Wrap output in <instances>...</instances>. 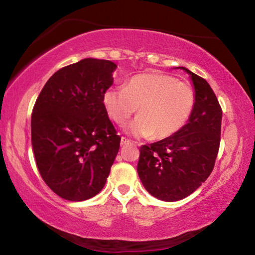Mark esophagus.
<instances>
[{"label":"esophagus","mask_w":255,"mask_h":255,"mask_svg":"<svg viewBox=\"0 0 255 255\" xmlns=\"http://www.w3.org/2000/svg\"><path fill=\"white\" fill-rule=\"evenodd\" d=\"M129 143H130V140L127 139L126 137H122V140H120V144H122V146L127 145V144H129Z\"/></svg>","instance_id":"1"}]
</instances>
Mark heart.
Listing matches in <instances>:
<instances>
[{"label":"heart","instance_id":"b5f03b06","mask_svg":"<svg viewBox=\"0 0 255 255\" xmlns=\"http://www.w3.org/2000/svg\"><path fill=\"white\" fill-rule=\"evenodd\" d=\"M102 101L108 116L119 126L126 124L138 108L139 116L126 129L129 135L164 139L188 122L196 94L191 85L175 76L153 72L132 76L124 88L107 89Z\"/></svg>","mask_w":255,"mask_h":255}]
</instances>
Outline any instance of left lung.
<instances>
[{"instance_id": "obj_1", "label": "left lung", "mask_w": 255, "mask_h": 255, "mask_svg": "<svg viewBox=\"0 0 255 255\" xmlns=\"http://www.w3.org/2000/svg\"><path fill=\"white\" fill-rule=\"evenodd\" d=\"M190 75L196 102L188 123L172 135L140 147L137 172L145 189L163 201L191 195L214 169L221 143L222 108L205 79Z\"/></svg>"}]
</instances>
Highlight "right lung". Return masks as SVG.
Listing matches in <instances>:
<instances>
[{
  "label": "right lung",
  "instance_id": "right-lung-1",
  "mask_svg": "<svg viewBox=\"0 0 255 255\" xmlns=\"http://www.w3.org/2000/svg\"><path fill=\"white\" fill-rule=\"evenodd\" d=\"M117 65L84 58L50 76L34 103L31 143L45 183L59 197L83 201L105 187L120 138L103 106Z\"/></svg>",
  "mask_w": 255,
  "mask_h": 255
}]
</instances>
